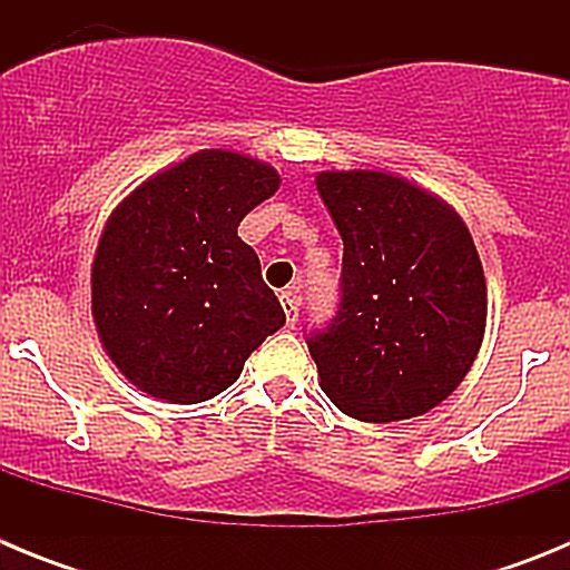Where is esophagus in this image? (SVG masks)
<instances>
[{
  "mask_svg": "<svg viewBox=\"0 0 570 570\" xmlns=\"http://www.w3.org/2000/svg\"><path fill=\"white\" fill-rule=\"evenodd\" d=\"M279 302H282V308H285V320H288V325L294 328L296 320H299V291L296 288L282 291Z\"/></svg>",
  "mask_w": 570,
  "mask_h": 570,
  "instance_id": "obj_1",
  "label": "esophagus"
}]
</instances>
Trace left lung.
Returning a JSON list of instances; mask_svg holds the SVG:
<instances>
[{
  "label": "left lung",
  "mask_w": 570,
  "mask_h": 570,
  "mask_svg": "<svg viewBox=\"0 0 570 570\" xmlns=\"http://www.w3.org/2000/svg\"><path fill=\"white\" fill-rule=\"evenodd\" d=\"M342 236V302L308 340L342 414L400 422L454 394L480 354L488 285L462 216L387 170H320Z\"/></svg>",
  "instance_id": "obj_1"
}]
</instances>
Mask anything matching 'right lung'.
<instances>
[{
	"label": "right lung",
	"mask_w": 570,
	"mask_h": 570,
	"mask_svg": "<svg viewBox=\"0 0 570 570\" xmlns=\"http://www.w3.org/2000/svg\"><path fill=\"white\" fill-rule=\"evenodd\" d=\"M279 183L262 159L205 148L148 176L108 216L90 314L105 354L142 394L214 400L285 325L259 256L236 234Z\"/></svg>",
	"instance_id": "right-lung-1"
}]
</instances>
